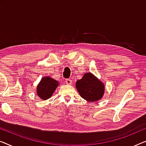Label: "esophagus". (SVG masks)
<instances>
[{
	"mask_svg": "<svg viewBox=\"0 0 146 146\" xmlns=\"http://www.w3.org/2000/svg\"><path fill=\"white\" fill-rule=\"evenodd\" d=\"M66 83L67 84H68V85H71V84H72V81H71V80L70 79H67L66 80Z\"/></svg>",
	"mask_w": 146,
	"mask_h": 146,
	"instance_id": "34e87169",
	"label": "esophagus"
}]
</instances>
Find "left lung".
Returning a JSON list of instances; mask_svg holds the SVG:
<instances>
[{"label": "left lung", "mask_w": 146, "mask_h": 146, "mask_svg": "<svg viewBox=\"0 0 146 146\" xmlns=\"http://www.w3.org/2000/svg\"><path fill=\"white\" fill-rule=\"evenodd\" d=\"M75 86L80 96L88 102L100 100L105 92L104 84L90 72L84 73L82 79L76 82Z\"/></svg>", "instance_id": "1"}]
</instances>
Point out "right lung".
<instances>
[{
  "label": "right lung",
  "mask_w": 146,
  "mask_h": 146,
  "mask_svg": "<svg viewBox=\"0 0 146 146\" xmlns=\"http://www.w3.org/2000/svg\"><path fill=\"white\" fill-rule=\"evenodd\" d=\"M59 84L58 80L49 76L42 77L36 86V95L41 100H46L52 97Z\"/></svg>",
  "instance_id": "1"
}]
</instances>
